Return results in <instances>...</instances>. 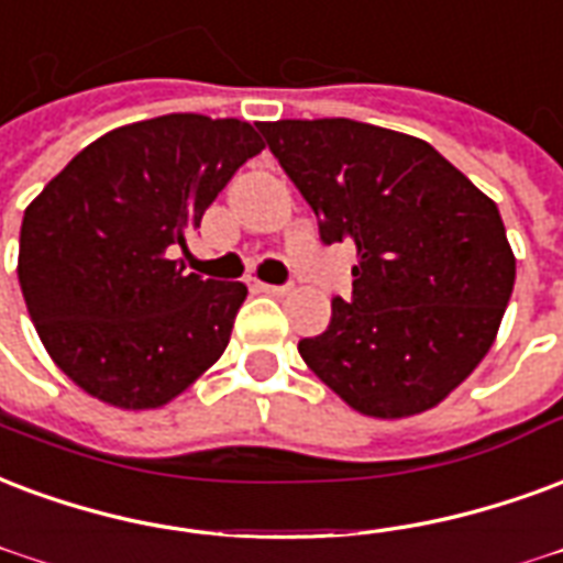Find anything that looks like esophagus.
Returning <instances> with one entry per match:
<instances>
[{"label":"esophagus","mask_w":563,"mask_h":563,"mask_svg":"<svg viewBox=\"0 0 563 563\" xmlns=\"http://www.w3.org/2000/svg\"><path fill=\"white\" fill-rule=\"evenodd\" d=\"M256 289L265 295H286L292 286H277V283H256Z\"/></svg>","instance_id":"obj_1"}]
</instances>
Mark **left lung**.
<instances>
[{"instance_id": "8db88e82", "label": "left lung", "mask_w": 563, "mask_h": 563, "mask_svg": "<svg viewBox=\"0 0 563 563\" xmlns=\"http://www.w3.org/2000/svg\"><path fill=\"white\" fill-rule=\"evenodd\" d=\"M319 220L355 244L352 298L298 352L369 418L439 406L489 352L516 280L493 199L430 143L355 119L256 124Z\"/></svg>"}]
</instances>
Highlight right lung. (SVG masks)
<instances>
[{"label":"right lung","instance_id":"add662e5","mask_svg":"<svg viewBox=\"0 0 563 563\" xmlns=\"http://www.w3.org/2000/svg\"><path fill=\"white\" fill-rule=\"evenodd\" d=\"M265 143L253 124L169 112L86 145L23 214L16 277L62 373L157 409L214 364L247 298L185 268L187 232Z\"/></svg>","mask_w":563,"mask_h":563}]
</instances>
